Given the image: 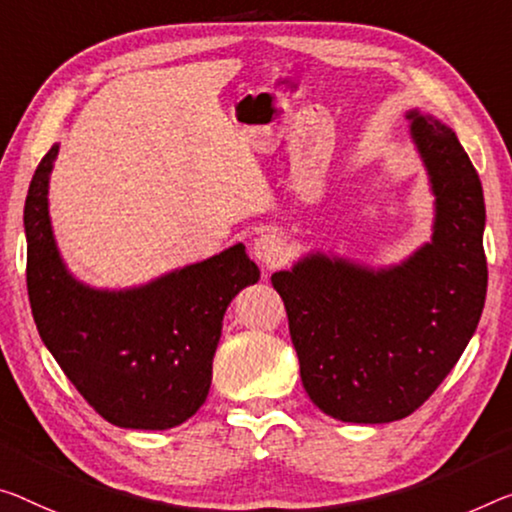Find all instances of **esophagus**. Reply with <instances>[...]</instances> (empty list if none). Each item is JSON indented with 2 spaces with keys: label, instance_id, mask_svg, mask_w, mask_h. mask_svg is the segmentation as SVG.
<instances>
[{
  "label": "esophagus",
  "instance_id": "1",
  "mask_svg": "<svg viewBox=\"0 0 512 512\" xmlns=\"http://www.w3.org/2000/svg\"><path fill=\"white\" fill-rule=\"evenodd\" d=\"M251 254L258 263H263L265 267H277L288 258V245L283 242L279 235L274 233H263L258 235L251 245Z\"/></svg>",
  "mask_w": 512,
  "mask_h": 512
}]
</instances>
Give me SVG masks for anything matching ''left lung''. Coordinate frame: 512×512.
<instances>
[{"mask_svg": "<svg viewBox=\"0 0 512 512\" xmlns=\"http://www.w3.org/2000/svg\"><path fill=\"white\" fill-rule=\"evenodd\" d=\"M405 119L435 196L430 242L387 267L309 251L272 274L304 389L345 423L419 410L458 364L485 306L481 180L446 123L419 109Z\"/></svg>", "mask_w": 512, "mask_h": 512, "instance_id": "obj_1", "label": "left lung"}]
</instances>
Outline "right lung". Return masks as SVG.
Segmentation results:
<instances>
[{"mask_svg":"<svg viewBox=\"0 0 512 512\" xmlns=\"http://www.w3.org/2000/svg\"><path fill=\"white\" fill-rule=\"evenodd\" d=\"M54 144L25 201L27 290L38 334L75 389L119 428L167 430L206 403L224 313L261 279L238 242L206 261L121 290L73 277L50 219Z\"/></svg>","mask_w":512,"mask_h":512,"instance_id":"add662e5","label":"right lung"}]
</instances>
